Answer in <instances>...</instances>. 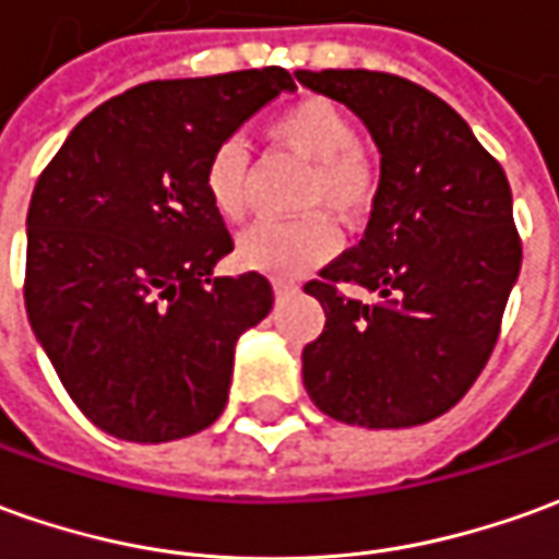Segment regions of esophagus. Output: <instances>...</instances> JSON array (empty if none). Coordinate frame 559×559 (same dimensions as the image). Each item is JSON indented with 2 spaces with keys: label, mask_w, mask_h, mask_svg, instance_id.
<instances>
[{
  "label": "esophagus",
  "mask_w": 559,
  "mask_h": 559,
  "mask_svg": "<svg viewBox=\"0 0 559 559\" xmlns=\"http://www.w3.org/2000/svg\"><path fill=\"white\" fill-rule=\"evenodd\" d=\"M295 292H298L295 283H286V280H276V283H273V295H276V298H288V295H295Z\"/></svg>",
  "instance_id": "34e87169"
}]
</instances>
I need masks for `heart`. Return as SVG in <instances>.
Returning <instances> with one entry per match:
<instances>
[{"label":"heart","instance_id":"1","mask_svg":"<svg viewBox=\"0 0 559 559\" xmlns=\"http://www.w3.org/2000/svg\"><path fill=\"white\" fill-rule=\"evenodd\" d=\"M271 136L288 152L310 164L298 206L304 213H331L341 222H359L374 206L377 167L361 152L359 130L329 96H301L271 118ZM246 179L249 148L240 136L215 145L206 167L203 188L218 218L240 222L246 215ZM337 249V230L322 215H304L295 222H258L237 242V261L246 271L267 273L276 280L304 276Z\"/></svg>","mask_w":559,"mask_h":559}]
</instances>
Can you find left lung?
<instances>
[{
  "label": "left lung",
  "instance_id": "left-lung-1",
  "mask_svg": "<svg viewBox=\"0 0 559 559\" xmlns=\"http://www.w3.org/2000/svg\"><path fill=\"white\" fill-rule=\"evenodd\" d=\"M295 79L356 111L380 148L365 237L304 286L325 310L322 334L304 346V386L349 426L429 423L484 371L521 273L506 169L414 81L368 69ZM344 285L378 301L349 299Z\"/></svg>",
  "mask_w": 559,
  "mask_h": 559
}]
</instances>
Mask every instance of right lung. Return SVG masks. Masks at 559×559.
Returning <instances> with one entry per match:
<instances>
[{"instance_id": "add662e5", "label": "right lung", "mask_w": 559, "mask_h": 559, "mask_svg": "<svg viewBox=\"0 0 559 559\" xmlns=\"http://www.w3.org/2000/svg\"><path fill=\"white\" fill-rule=\"evenodd\" d=\"M283 91L286 69L148 81L75 124L26 213L23 301L79 411L164 444L213 426L234 346L271 313L267 276H213L234 249L206 157Z\"/></svg>"}]
</instances>
